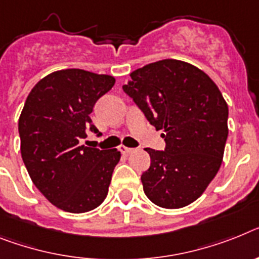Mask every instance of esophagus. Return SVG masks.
I'll use <instances>...</instances> for the list:
<instances>
[{"instance_id": "obj_1", "label": "esophagus", "mask_w": 259, "mask_h": 259, "mask_svg": "<svg viewBox=\"0 0 259 259\" xmlns=\"http://www.w3.org/2000/svg\"><path fill=\"white\" fill-rule=\"evenodd\" d=\"M119 151L122 154H130V153H133L134 149H132V147H126V146H121L119 147Z\"/></svg>"}]
</instances>
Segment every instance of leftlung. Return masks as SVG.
I'll return each mask as SVG.
<instances>
[{
  "label": "left lung",
  "instance_id": "obj_1",
  "mask_svg": "<svg viewBox=\"0 0 259 259\" xmlns=\"http://www.w3.org/2000/svg\"><path fill=\"white\" fill-rule=\"evenodd\" d=\"M122 85L166 147L146 149L150 167L141 175L154 204L175 209L201 196L216 177L228 138V105L207 73L190 63L164 59L130 73Z\"/></svg>",
  "mask_w": 259,
  "mask_h": 259
}]
</instances>
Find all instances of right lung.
<instances>
[{"instance_id":"right-lung-1","label":"right lung","mask_w":259,"mask_h":259,"mask_svg":"<svg viewBox=\"0 0 259 259\" xmlns=\"http://www.w3.org/2000/svg\"><path fill=\"white\" fill-rule=\"evenodd\" d=\"M114 81L109 75L62 69L36 82L26 99L18 121L23 163L46 199L66 212L95 209L108 195L121 154L79 141L88 132L101 136L89 114Z\"/></svg>"}]
</instances>
